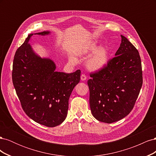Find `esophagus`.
Wrapping results in <instances>:
<instances>
[{
    "mask_svg": "<svg viewBox=\"0 0 156 156\" xmlns=\"http://www.w3.org/2000/svg\"><path fill=\"white\" fill-rule=\"evenodd\" d=\"M81 79L82 80V81H85V80L87 79V76L84 74H82L81 75Z\"/></svg>",
    "mask_w": 156,
    "mask_h": 156,
    "instance_id": "1",
    "label": "esophagus"
}]
</instances>
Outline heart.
Returning a JSON list of instances; mask_svg holds the SVG:
<instances>
[{
	"label": "heart",
	"instance_id": "obj_1",
	"mask_svg": "<svg viewBox=\"0 0 156 156\" xmlns=\"http://www.w3.org/2000/svg\"><path fill=\"white\" fill-rule=\"evenodd\" d=\"M96 48L97 44L96 42H91L81 52L82 55H88L94 51L87 61V68L92 71H99L103 69L107 65L108 60V52L107 48L105 47H100L96 50ZM69 61L73 63L75 59L70 58Z\"/></svg>",
	"mask_w": 156,
	"mask_h": 156
}]
</instances>
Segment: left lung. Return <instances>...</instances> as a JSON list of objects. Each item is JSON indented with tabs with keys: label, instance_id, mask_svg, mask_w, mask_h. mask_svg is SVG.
Returning <instances> with one entry per match:
<instances>
[{
	"label": "left lung",
	"instance_id": "1",
	"mask_svg": "<svg viewBox=\"0 0 156 156\" xmlns=\"http://www.w3.org/2000/svg\"><path fill=\"white\" fill-rule=\"evenodd\" d=\"M115 56L103 69L90 73L87 83L93 116L112 123L133 109L143 85V71L138 50L124 36Z\"/></svg>",
	"mask_w": 156,
	"mask_h": 156
}]
</instances>
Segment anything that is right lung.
Returning a JSON list of instances; mask_svg holds the SVG:
<instances>
[{
    "mask_svg": "<svg viewBox=\"0 0 156 156\" xmlns=\"http://www.w3.org/2000/svg\"><path fill=\"white\" fill-rule=\"evenodd\" d=\"M44 31L35 34H49ZM30 34L14 56L12 81L23 111L31 119L47 127H55L66 119L68 101L80 81L81 71L72 73L55 72L49 58H41L33 51Z\"/></svg>",
    "mask_w": 156,
    "mask_h": 156,
    "instance_id": "obj_1",
    "label": "right lung"
}]
</instances>
